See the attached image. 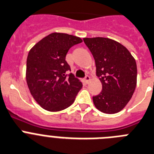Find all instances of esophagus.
<instances>
[{"label":"esophagus","mask_w":154,"mask_h":154,"mask_svg":"<svg viewBox=\"0 0 154 154\" xmlns=\"http://www.w3.org/2000/svg\"><path fill=\"white\" fill-rule=\"evenodd\" d=\"M90 80H91V77H90L89 76H88V75L85 76V77H84V80H85L86 84H88V83H89V81H90Z\"/></svg>","instance_id":"1"}]
</instances>
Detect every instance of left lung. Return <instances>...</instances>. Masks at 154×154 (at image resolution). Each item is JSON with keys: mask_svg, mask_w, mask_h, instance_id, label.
Returning a JSON list of instances; mask_svg holds the SVG:
<instances>
[{"mask_svg": "<svg viewBox=\"0 0 154 154\" xmlns=\"http://www.w3.org/2000/svg\"><path fill=\"white\" fill-rule=\"evenodd\" d=\"M95 60L96 75L102 91L93 97L98 110L115 113L124 109L137 85V69L134 58L120 43L106 37L84 38Z\"/></svg>", "mask_w": 154, "mask_h": 154, "instance_id": "1", "label": "left lung"}]
</instances>
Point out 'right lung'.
<instances>
[{"instance_id": "obj_1", "label": "right lung", "mask_w": 154, "mask_h": 154, "mask_svg": "<svg viewBox=\"0 0 154 154\" xmlns=\"http://www.w3.org/2000/svg\"><path fill=\"white\" fill-rule=\"evenodd\" d=\"M82 42L80 37L53 33L43 38L29 51L26 79L27 86L40 106L49 111L70 106L83 84L70 71L65 60L69 49Z\"/></svg>"}]
</instances>
